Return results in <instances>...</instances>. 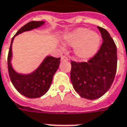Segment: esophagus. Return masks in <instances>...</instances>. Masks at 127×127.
<instances>
[{"label":"esophagus","instance_id":"34e87169","mask_svg":"<svg viewBox=\"0 0 127 127\" xmlns=\"http://www.w3.org/2000/svg\"><path fill=\"white\" fill-rule=\"evenodd\" d=\"M68 60H69V58H68V57H66V56H61V61H68Z\"/></svg>","mask_w":127,"mask_h":127}]
</instances>
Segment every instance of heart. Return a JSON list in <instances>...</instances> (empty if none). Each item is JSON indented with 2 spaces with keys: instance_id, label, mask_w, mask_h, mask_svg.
Here are the masks:
<instances>
[{
  "instance_id": "obj_1",
  "label": "heart",
  "mask_w": 127,
  "mask_h": 127,
  "mask_svg": "<svg viewBox=\"0 0 127 127\" xmlns=\"http://www.w3.org/2000/svg\"><path fill=\"white\" fill-rule=\"evenodd\" d=\"M64 43L75 47L74 52L77 58L86 60L92 58L97 52L101 43L98 34L89 29H78L65 36Z\"/></svg>"
}]
</instances>
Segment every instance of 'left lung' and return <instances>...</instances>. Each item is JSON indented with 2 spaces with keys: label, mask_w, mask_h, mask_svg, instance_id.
<instances>
[{
  "label": "left lung",
  "mask_w": 127,
  "mask_h": 127,
  "mask_svg": "<svg viewBox=\"0 0 127 127\" xmlns=\"http://www.w3.org/2000/svg\"><path fill=\"white\" fill-rule=\"evenodd\" d=\"M103 43L95 55L87 62L71 61V81L83 98L93 100L109 90L117 69L116 45L109 32L98 26Z\"/></svg>",
  "instance_id": "obj_1"
}]
</instances>
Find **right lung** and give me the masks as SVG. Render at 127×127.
I'll use <instances>...</instances> for the list:
<instances>
[{
  "label": "right lung",
  "mask_w": 127,
  "mask_h": 127,
  "mask_svg": "<svg viewBox=\"0 0 127 127\" xmlns=\"http://www.w3.org/2000/svg\"><path fill=\"white\" fill-rule=\"evenodd\" d=\"M43 24L44 22L43 21H31L22 26L14 36L24 31L36 29ZM14 36L11 42L7 57L8 72L10 80L15 89L22 95L31 98L40 97L49 90L52 82L53 76L58 69L61 58L47 56L45 58L39 68L32 73L29 75L18 74L13 69L10 62L12 56L11 45Z\"/></svg>",
  "instance_id": "obj_1"
}]
</instances>
